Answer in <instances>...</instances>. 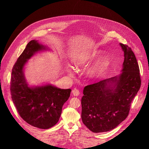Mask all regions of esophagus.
<instances>
[{"label":"esophagus","mask_w":149,"mask_h":149,"mask_svg":"<svg viewBox=\"0 0 149 149\" xmlns=\"http://www.w3.org/2000/svg\"><path fill=\"white\" fill-rule=\"evenodd\" d=\"M72 94H73L74 96H78L79 94V91L77 89H74L72 90Z\"/></svg>","instance_id":"1"}]
</instances>
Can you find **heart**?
Instances as JSON below:
<instances>
[{
    "label": "heart",
    "instance_id": "1",
    "mask_svg": "<svg viewBox=\"0 0 149 149\" xmlns=\"http://www.w3.org/2000/svg\"><path fill=\"white\" fill-rule=\"evenodd\" d=\"M100 53L101 52H94L88 55L81 56L78 58V59H76L74 60V65L76 68L86 66L92 61L98 57L99 55H100ZM108 62H109V58H108V56H104L95 65V66L89 71V74L90 76H92V77H95V76L100 75L105 70L106 66L108 64Z\"/></svg>",
    "mask_w": 149,
    "mask_h": 149
}]
</instances>
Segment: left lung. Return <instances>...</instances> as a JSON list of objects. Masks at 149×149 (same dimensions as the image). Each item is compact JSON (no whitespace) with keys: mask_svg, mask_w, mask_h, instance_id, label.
Masks as SVG:
<instances>
[{"mask_svg":"<svg viewBox=\"0 0 149 149\" xmlns=\"http://www.w3.org/2000/svg\"><path fill=\"white\" fill-rule=\"evenodd\" d=\"M120 45L124 52L121 74L88 85L83 89L82 121L94 133L109 131L125 120L141 88V78L136 56L127 45ZM110 81L115 83V88L107 84Z\"/></svg>","mask_w":149,"mask_h":149,"instance_id":"8db88e82","label":"left lung"}]
</instances>
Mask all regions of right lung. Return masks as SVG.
I'll return each mask as SVG.
<instances>
[{"label": "right lung", "mask_w": 149, "mask_h": 149, "mask_svg": "<svg viewBox=\"0 0 149 149\" xmlns=\"http://www.w3.org/2000/svg\"><path fill=\"white\" fill-rule=\"evenodd\" d=\"M45 47L31 40L13 66L10 79L12 100L18 113L26 123L35 127L47 129L59 120L62 107L68 100L71 90L61 89L52 85L30 88L23 73L26 60Z\"/></svg>", "instance_id": "1"}]
</instances>
